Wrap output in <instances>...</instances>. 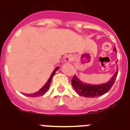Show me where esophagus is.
Masks as SVG:
<instances>
[{
    "mask_svg": "<svg viewBox=\"0 0 130 130\" xmlns=\"http://www.w3.org/2000/svg\"><path fill=\"white\" fill-rule=\"evenodd\" d=\"M73 57L71 55H67V57L65 58V62H67V63L71 62V61H73Z\"/></svg>",
    "mask_w": 130,
    "mask_h": 130,
    "instance_id": "1",
    "label": "esophagus"
}]
</instances>
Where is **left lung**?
I'll list each match as a JSON object with an SVG mask.
<instances>
[{
  "instance_id": "obj_1",
  "label": "left lung",
  "mask_w": 130,
  "mask_h": 130,
  "mask_svg": "<svg viewBox=\"0 0 130 130\" xmlns=\"http://www.w3.org/2000/svg\"><path fill=\"white\" fill-rule=\"evenodd\" d=\"M113 51L117 52L115 46L114 47ZM117 73H118V69L116 71V73L113 75L110 81L103 84L90 85V84H84L76 75H74L73 77L71 84H72L73 88L78 95L81 96L87 97V98H94V97H98L105 94L110 90L111 87L113 86V84L115 83V80L117 77Z\"/></svg>"
}]
</instances>
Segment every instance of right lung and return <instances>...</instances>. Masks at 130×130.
Wrapping results in <instances>:
<instances>
[{"instance_id": "1", "label": "right lung", "mask_w": 130, "mask_h": 130, "mask_svg": "<svg viewBox=\"0 0 130 130\" xmlns=\"http://www.w3.org/2000/svg\"><path fill=\"white\" fill-rule=\"evenodd\" d=\"M58 69H59V67H56V69L54 70L53 73L51 74V77H49L48 82H47L46 83V84H45V85L44 86L42 87V88L39 91H38V92H36V93H34V94H25V95L27 96H30V97H37V96H42V95L44 94L47 91H48V90L50 84H51V81H52V78H53V75H55V72L57 71V70Z\"/></svg>"}]
</instances>
